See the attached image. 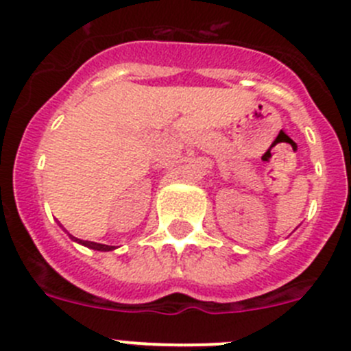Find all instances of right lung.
<instances>
[{"label": "right lung", "instance_id": "1", "mask_svg": "<svg viewBox=\"0 0 351 351\" xmlns=\"http://www.w3.org/2000/svg\"><path fill=\"white\" fill-rule=\"evenodd\" d=\"M70 238L73 241H77V243L84 245V247L87 248H93V250H99V252H110V250H114V247H111V245H103V243H96V241H87V240H80V238H75L71 237Z\"/></svg>", "mask_w": 351, "mask_h": 351}]
</instances>
